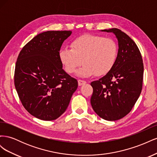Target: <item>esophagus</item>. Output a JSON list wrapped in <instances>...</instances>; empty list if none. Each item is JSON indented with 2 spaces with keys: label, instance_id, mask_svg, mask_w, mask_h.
<instances>
[{
  "label": "esophagus",
  "instance_id": "obj_1",
  "mask_svg": "<svg viewBox=\"0 0 157 157\" xmlns=\"http://www.w3.org/2000/svg\"><path fill=\"white\" fill-rule=\"evenodd\" d=\"M78 86H82V85H84L86 83V82L85 81V80H81V79H79L78 80Z\"/></svg>",
  "mask_w": 157,
  "mask_h": 157
}]
</instances>
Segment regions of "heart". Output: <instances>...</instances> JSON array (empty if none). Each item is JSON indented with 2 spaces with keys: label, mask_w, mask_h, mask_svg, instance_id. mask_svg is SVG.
Listing matches in <instances>:
<instances>
[{
  "label": "heart",
  "mask_w": 157,
  "mask_h": 157,
  "mask_svg": "<svg viewBox=\"0 0 157 157\" xmlns=\"http://www.w3.org/2000/svg\"><path fill=\"white\" fill-rule=\"evenodd\" d=\"M117 55L118 46L113 39L90 34L76 38L71 47H62L59 51V59L66 72L75 73L83 62L77 73L84 77L109 73L116 63Z\"/></svg>",
  "instance_id": "heart-1"
}]
</instances>
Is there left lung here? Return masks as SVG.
I'll use <instances>...</instances> for the list:
<instances>
[{
  "label": "left lung",
  "mask_w": 157,
  "mask_h": 157,
  "mask_svg": "<svg viewBox=\"0 0 157 157\" xmlns=\"http://www.w3.org/2000/svg\"><path fill=\"white\" fill-rule=\"evenodd\" d=\"M103 31L115 35L118 55L110 72L90 84L93 88L90 103L99 117L114 121L127 115L138 99L143 85L144 63L138 47L126 33L116 28Z\"/></svg>",
  "instance_id": "left-lung-1"
}]
</instances>
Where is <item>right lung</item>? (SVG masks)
<instances>
[{"label": "right lung", "mask_w": 157, "mask_h": 157, "mask_svg": "<svg viewBox=\"0 0 157 157\" xmlns=\"http://www.w3.org/2000/svg\"><path fill=\"white\" fill-rule=\"evenodd\" d=\"M71 31L40 33L20 51L16 63L14 85L23 106L31 115L53 121L67 109L78 87L77 79L63 69L59 51Z\"/></svg>", "instance_id": "add662e5"}]
</instances>
